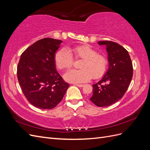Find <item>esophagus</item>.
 Returning <instances> with one entry per match:
<instances>
[{"label":"esophagus","instance_id":"esophagus-1","mask_svg":"<svg viewBox=\"0 0 150 150\" xmlns=\"http://www.w3.org/2000/svg\"><path fill=\"white\" fill-rule=\"evenodd\" d=\"M77 86H78V87H79V88H83V86H84V84H76Z\"/></svg>","mask_w":150,"mask_h":150}]
</instances>
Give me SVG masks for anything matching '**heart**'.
I'll use <instances>...</instances> for the list:
<instances>
[{
  "label": "heart",
  "instance_id": "b5f03b06",
  "mask_svg": "<svg viewBox=\"0 0 150 150\" xmlns=\"http://www.w3.org/2000/svg\"><path fill=\"white\" fill-rule=\"evenodd\" d=\"M76 59H81L79 67L81 69H72L64 74V79L70 83H83L91 79H98L107 71L109 62L106 56L98 54L96 49L88 44L75 46L69 49ZM55 64L58 69H68L73 64V57L65 48L59 50L55 55Z\"/></svg>",
  "mask_w": 150,
  "mask_h": 150
}]
</instances>
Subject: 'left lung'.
Segmentation results:
<instances>
[{"instance_id": "1", "label": "left lung", "mask_w": 150, "mask_h": 150, "mask_svg": "<svg viewBox=\"0 0 150 150\" xmlns=\"http://www.w3.org/2000/svg\"><path fill=\"white\" fill-rule=\"evenodd\" d=\"M98 43L106 46L109 67L103 78L93 85L90 100L97 106L105 107L124 96L132 79L133 69L128 52L121 45L108 40Z\"/></svg>"}]
</instances>
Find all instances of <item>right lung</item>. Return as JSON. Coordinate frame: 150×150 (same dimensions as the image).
Wrapping results in <instances>:
<instances>
[{"instance_id":"obj_1","label":"right lung","mask_w":150,"mask_h":150,"mask_svg":"<svg viewBox=\"0 0 150 150\" xmlns=\"http://www.w3.org/2000/svg\"><path fill=\"white\" fill-rule=\"evenodd\" d=\"M62 40L44 38L21 54L17 75L22 93L34 106L51 110L59 103L69 84L58 73L55 53Z\"/></svg>"}]
</instances>
